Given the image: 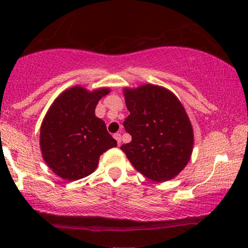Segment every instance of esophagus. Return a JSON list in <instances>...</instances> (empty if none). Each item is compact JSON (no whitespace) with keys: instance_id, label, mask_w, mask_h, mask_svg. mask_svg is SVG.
Listing matches in <instances>:
<instances>
[{"instance_id":"esophagus-1","label":"esophagus","mask_w":248,"mask_h":248,"mask_svg":"<svg viewBox=\"0 0 248 248\" xmlns=\"http://www.w3.org/2000/svg\"><path fill=\"white\" fill-rule=\"evenodd\" d=\"M114 139L116 140V142H118V146H120L121 144V134H119V133L114 134Z\"/></svg>"}]
</instances>
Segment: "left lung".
<instances>
[{
	"instance_id": "obj_1",
	"label": "left lung",
	"mask_w": 248,
	"mask_h": 248,
	"mask_svg": "<svg viewBox=\"0 0 248 248\" xmlns=\"http://www.w3.org/2000/svg\"><path fill=\"white\" fill-rule=\"evenodd\" d=\"M130 114L124 122L132 136L122 152L134 168L155 182L177 176L191 156L193 130L183 105L167 88L146 84L124 88Z\"/></svg>"
}]
</instances>
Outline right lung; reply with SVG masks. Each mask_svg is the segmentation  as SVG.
I'll return each instance as SVG.
<instances>
[{
	"label": "right lung",
	"mask_w": 248,
	"mask_h": 248,
	"mask_svg": "<svg viewBox=\"0 0 248 248\" xmlns=\"http://www.w3.org/2000/svg\"><path fill=\"white\" fill-rule=\"evenodd\" d=\"M109 88L88 92L81 86L64 91L53 101L41 126L39 144L45 163L57 176L77 181L91 175L100 155L116 147L95 107Z\"/></svg>",
	"instance_id": "1"
}]
</instances>
